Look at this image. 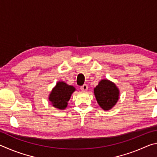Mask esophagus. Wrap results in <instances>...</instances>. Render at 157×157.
I'll return each mask as SVG.
<instances>
[{
  "mask_svg": "<svg viewBox=\"0 0 157 157\" xmlns=\"http://www.w3.org/2000/svg\"><path fill=\"white\" fill-rule=\"evenodd\" d=\"M87 89H88V86H87V85L86 84H84L83 86H81V90L82 91H87Z\"/></svg>",
  "mask_w": 157,
  "mask_h": 157,
  "instance_id": "esophagus-1",
  "label": "esophagus"
}]
</instances>
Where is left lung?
I'll return each instance as SVG.
<instances>
[{"label": "left lung", "mask_w": 157, "mask_h": 157, "mask_svg": "<svg viewBox=\"0 0 157 157\" xmlns=\"http://www.w3.org/2000/svg\"><path fill=\"white\" fill-rule=\"evenodd\" d=\"M94 96L98 105L108 111L116 105L119 99L120 92L116 84L108 79H102L94 89Z\"/></svg>", "instance_id": "left-lung-1"}]
</instances>
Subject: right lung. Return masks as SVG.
Returning a JSON list of instances; mask_svg holds the SVG:
<instances>
[{
    "mask_svg": "<svg viewBox=\"0 0 157 157\" xmlns=\"http://www.w3.org/2000/svg\"><path fill=\"white\" fill-rule=\"evenodd\" d=\"M75 90L74 86H70L64 81H59L49 93L48 99L52 106L63 110L67 108L68 101Z\"/></svg>",
    "mask_w": 157,
    "mask_h": 157,
    "instance_id": "1",
    "label": "right lung"
}]
</instances>
